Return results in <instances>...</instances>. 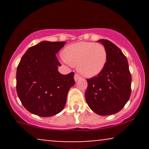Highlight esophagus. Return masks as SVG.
Listing matches in <instances>:
<instances>
[{"mask_svg":"<svg viewBox=\"0 0 149 149\" xmlns=\"http://www.w3.org/2000/svg\"><path fill=\"white\" fill-rule=\"evenodd\" d=\"M80 78V76L78 74H77V73H76V74L74 75V80H75V81H77V80L79 79Z\"/></svg>","mask_w":149,"mask_h":149,"instance_id":"1","label":"esophagus"}]
</instances>
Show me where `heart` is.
I'll return each mask as SVG.
<instances>
[{"mask_svg": "<svg viewBox=\"0 0 149 149\" xmlns=\"http://www.w3.org/2000/svg\"><path fill=\"white\" fill-rule=\"evenodd\" d=\"M62 60L66 64L77 65L83 76L92 78L103 71L107 61V49L100 43L78 42L65 47Z\"/></svg>", "mask_w": 149, "mask_h": 149, "instance_id": "obj_1", "label": "heart"}]
</instances>
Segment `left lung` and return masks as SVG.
Returning <instances> with one entry per match:
<instances>
[{"instance_id": "1", "label": "left lung", "mask_w": 149, "mask_h": 149, "mask_svg": "<svg viewBox=\"0 0 149 149\" xmlns=\"http://www.w3.org/2000/svg\"><path fill=\"white\" fill-rule=\"evenodd\" d=\"M98 42L107 49V64L100 74L87 79L85 100L95 113L109 116L119 112L128 102L132 78L127 59L122 51L106 39Z\"/></svg>"}]
</instances>
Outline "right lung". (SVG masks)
<instances>
[{
    "mask_svg": "<svg viewBox=\"0 0 149 149\" xmlns=\"http://www.w3.org/2000/svg\"><path fill=\"white\" fill-rule=\"evenodd\" d=\"M66 42L42 41L26 50L17 69V92L22 104L31 113L49 117L65 107L69 89L75 84L74 73L58 71L56 54Z\"/></svg>",
    "mask_w": 149,
    "mask_h": 149,
    "instance_id": "add662e5",
    "label": "right lung"
}]
</instances>
